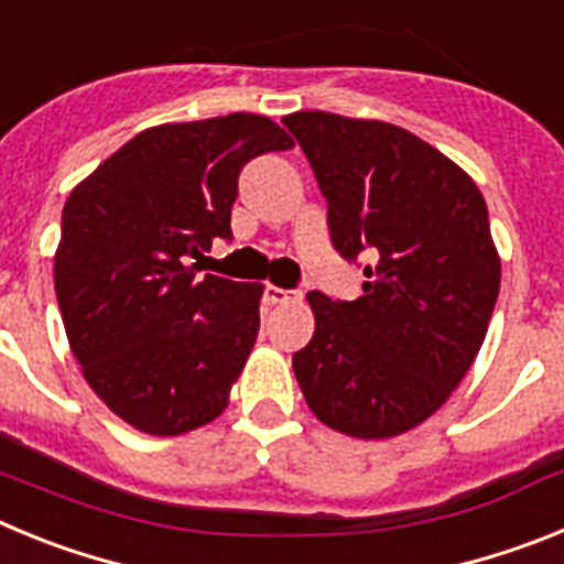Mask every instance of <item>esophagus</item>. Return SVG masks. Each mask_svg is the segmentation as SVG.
Returning <instances> with one entry per match:
<instances>
[{
  "label": "esophagus",
  "mask_w": 564,
  "mask_h": 564,
  "mask_svg": "<svg viewBox=\"0 0 564 564\" xmlns=\"http://www.w3.org/2000/svg\"><path fill=\"white\" fill-rule=\"evenodd\" d=\"M296 299H299L296 291H285V288L268 285L265 293H262V305L276 307V305H285V302H296Z\"/></svg>",
  "instance_id": "1"
}]
</instances>
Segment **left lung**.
Returning <instances> with one entry per match:
<instances>
[{"label": "left lung", "instance_id": "obj_1", "mask_svg": "<svg viewBox=\"0 0 564 564\" xmlns=\"http://www.w3.org/2000/svg\"><path fill=\"white\" fill-rule=\"evenodd\" d=\"M327 200L333 248L367 259L361 296L307 293L316 330L293 352L313 415L381 441L441 410L486 338L500 293L480 188L417 134L333 112L282 118Z\"/></svg>", "mask_w": 564, "mask_h": 564}]
</instances>
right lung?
Returning <instances> with one entry per match:
<instances>
[{"mask_svg":"<svg viewBox=\"0 0 564 564\" xmlns=\"http://www.w3.org/2000/svg\"><path fill=\"white\" fill-rule=\"evenodd\" d=\"M291 147L265 115L163 123L69 192L56 251L64 330L93 392L134 430L183 435L228 406L262 285L197 276L192 259L231 239L242 166Z\"/></svg>","mask_w":564,"mask_h":564,"instance_id":"add662e5","label":"right lung"}]
</instances>
